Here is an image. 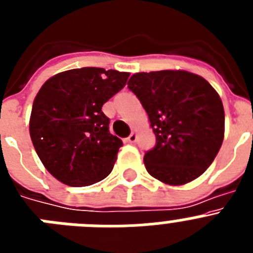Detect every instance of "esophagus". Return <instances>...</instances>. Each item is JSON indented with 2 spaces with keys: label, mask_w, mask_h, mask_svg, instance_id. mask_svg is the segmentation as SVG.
Instances as JSON below:
<instances>
[{
  "label": "esophagus",
  "mask_w": 253,
  "mask_h": 253,
  "mask_svg": "<svg viewBox=\"0 0 253 253\" xmlns=\"http://www.w3.org/2000/svg\"><path fill=\"white\" fill-rule=\"evenodd\" d=\"M135 140H137V134L133 131V133H131L130 135L126 138V142H128V143H135Z\"/></svg>",
  "instance_id": "34e87169"
}]
</instances>
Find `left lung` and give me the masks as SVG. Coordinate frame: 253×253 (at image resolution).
Instances as JSON below:
<instances>
[{"label":"left lung","mask_w":253,"mask_h":253,"mask_svg":"<svg viewBox=\"0 0 253 253\" xmlns=\"http://www.w3.org/2000/svg\"><path fill=\"white\" fill-rule=\"evenodd\" d=\"M128 88L156 135V146L144 154L149 175L176 186L203 175L224 138V109L211 84L186 71H157L133 75Z\"/></svg>","instance_id":"obj_1"}]
</instances>
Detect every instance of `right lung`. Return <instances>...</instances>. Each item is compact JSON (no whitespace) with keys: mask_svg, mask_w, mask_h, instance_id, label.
<instances>
[{"mask_svg":"<svg viewBox=\"0 0 253 253\" xmlns=\"http://www.w3.org/2000/svg\"><path fill=\"white\" fill-rule=\"evenodd\" d=\"M128 72L96 67L49 78L33 104L30 137L44 167L68 186H87L113 171L123 142L109 131L102 105L119 92Z\"/></svg>","mask_w":253,"mask_h":253,"instance_id":"right-lung-1","label":"right lung"}]
</instances>
